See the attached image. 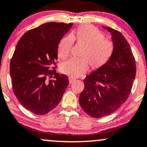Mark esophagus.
Segmentation results:
<instances>
[{"label": "esophagus", "mask_w": 147, "mask_h": 147, "mask_svg": "<svg viewBox=\"0 0 147 147\" xmlns=\"http://www.w3.org/2000/svg\"><path fill=\"white\" fill-rule=\"evenodd\" d=\"M75 79L72 78V77H69V82H70V84H72V82L75 81Z\"/></svg>", "instance_id": "obj_1"}]
</instances>
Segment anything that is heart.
Masks as SVG:
<instances>
[{"instance_id":"heart-1","label":"heart","mask_w":147,"mask_h":147,"mask_svg":"<svg viewBox=\"0 0 147 147\" xmlns=\"http://www.w3.org/2000/svg\"><path fill=\"white\" fill-rule=\"evenodd\" d=\"M74 42L83 46L80 59H71L61 66L63 73L72 77L81 76L88 70V63L96 69L106 63L112 56L114 45L105 39L104 35L97 28L90 25H83L72 32L70 35L61 38L58 45L57 54L65 59L70 54Z\"/></svg>"}]
</instances>
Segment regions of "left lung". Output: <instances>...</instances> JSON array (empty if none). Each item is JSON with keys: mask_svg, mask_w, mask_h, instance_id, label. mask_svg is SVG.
I'll use <instances>...</instances> for the list:
<instances>
[{"mask_svg": "<svg viewBox=\"0 0 147 147\" xmlns=\"http://www.w3.org/2000/svg\"><path fill=\"white\" fill-rule=\"evenodd\" d=\"M112 35L114 51L109 60L84 80L80 96L82 109L93 118L109 115L128 99L136 75V63L130 45L120 32L105 27Z\"/></svg>", "mask_w": 147, "mask_h": 147, "instance_id": "obj_1", "label": "left lung"}]
</instances>
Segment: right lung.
Here are the masks:
<instances>
[{
	"mask_svg": "<svg viewBox=\"0 0 147 147\" xmlns=\"http://www.w3.org/2000/svg\"><path fill=\"white\" fill-rule=\"evenodd\" d=\"M72 24L49 22L28 30L19 40L11 59L14 95L24 108L37 115L54 109L69 84L67 77L55 69L58 45Z\"/></svg>",
	"mask_w": 147,
	"mask_h": 147,
	"instance_id": "obj_1",
	"label": "right lung"
}]
</instances>
